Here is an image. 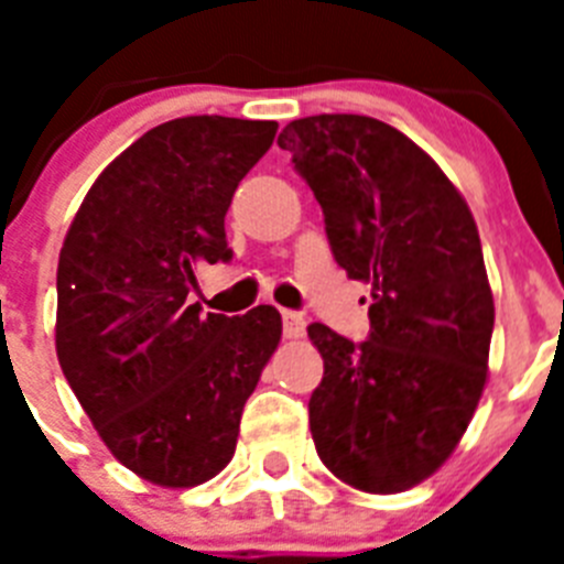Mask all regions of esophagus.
I'll use <instances>...</instances> for the list:
<instances>
[{"label": "esophagus", "mask_w": 564, "mask_h": 564, "mask_svg": "<svg viewBox=\"0 0 564 564\" xmlns=\"http://www.w3.org/2000/svg\"><path fill=\"white\" fill-rule=\"evenodd\" d=\"M305 316L296 311L282 313V330H285V338H302L305 336Z\"/></svg>", "instance_id": "obj_1"}]
</instances>
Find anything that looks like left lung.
<instances>
[{"label": "left lung", "instance_id": "left-lung-1", "mask_svg": "<svg viewBox=\"0 0 564 564\" xmlns=\"http://www.w3.org/2000/svg\"><path fill=\"white\" fill-rule=\"evenodd\" d=\"M276 143L316 194L336 262L370 285L367 341L307 327L325 358L313 443L347 486L406 491L455 452L486 387L495 299L475 217L430 154L378 118L311 115Z\"/></svg>", "mask_w": 564, "mask_h": 564}]
</instances>
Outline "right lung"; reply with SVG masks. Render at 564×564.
Masks as SVG:
<instances>
[{"mask_svg": "<svg viewBox=\"0 0 564 564\" xmlns=\"http://www.w3.org/2000/svg\"><path fill=\"white\" fill-rule=\"evenodd\" d=\"M276 121L188 115L98 174L58 257L56 352L107 449L154 486L212 480L282 338L276 307L206 313L200 262H228L226 212Z\"/></svg>", "mask_w": 564, "mask_h": 564, "instance_id": "right-lung-1", "label": "right lung"}]
</instances>
